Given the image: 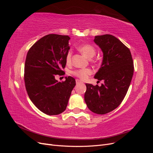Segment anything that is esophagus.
I'll list each match as a JSON object with an SVG mask.
<instances>
[{
    "label": "esophagus",
    "instance_id": "34e87169",
    "mask_svg": "<svg viewBox=\"0 0 153 153\" xmlns=\"http://www.w3.org/2000/svg\"><path fill=\"white\" fill-rule=\"evenodd\" d=\"M76 84H82V81H80V80H78V79H76Z\"/></svg>",
    "mask_w": 153,
    "mask_h": 153
}]
</instances>
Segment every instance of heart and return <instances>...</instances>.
Wrapping results in <instances>:
<instances>
[{"instance_id": "obj_1", "label": "heart", "mask_w": 153, "mask_h": 153, "mask_svg": "<svg viewBox=\"0 0 153 153\" xmlns=\"http://www.w3.org/2000/svg\"><path fill=\"white\" fill-rule=\"evenodd\" d=\"M77 49L88 59H91L92 57H93L96 54L95 48H94V47H92V45L89 44L81 45L80 46H78L77 47ZM71 59V51H69L66 55V59L67 63L70 62ZM91 73H92V71L90 69H80L73 71V75L81 78L82 80H84V79H86V78L89 76V75H90Z\"/></svg>"}]
</instances>
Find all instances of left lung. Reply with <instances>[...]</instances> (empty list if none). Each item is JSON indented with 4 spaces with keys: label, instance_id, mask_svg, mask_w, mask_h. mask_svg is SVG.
<instances>
[{
    "label": "left lung",
    "instance_id": "obj_1",
    "mask_svg": "<svg viewBox=\"0 0 153 153\" xmlns=\"http://www.w3.org/2000/svg\"><path fill=\"white\" fill-rule=\"evenodd\" d=\"M94 42L103 54L94 78L103 80L104 84H85L84 100L92 112L105 114L118 107L126 96L133 75V62L130 50L115 36H96Z\"/></svg>",
    "mask_w": 153,
    "mask_h": 153
}]
</instances>
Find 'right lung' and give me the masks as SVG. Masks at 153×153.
<instances>
[{
  "label": "right lung",
  "mask_w": 153,
  "mask_h": 153,
  "mask_svg": "<svg viewBox=\"0 0 153 153\" xmlns=\"http://www.w3.org/2000/svg\"><path fill=\"white\" fill-rule=\"evenodd\" d=\"M69 39L68 36L47 35L32 45L27 54L24 80L27 94L37 108L49 115L66 110L76 85L70 76L62 82L55 79L57 75L64 73Z\"/></svg>",
  "instance_id": "obj_1"
}]
</instances>
